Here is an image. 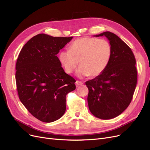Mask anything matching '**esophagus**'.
<instances>
[{
	"mask_svg": "<svg viewBox=\"0 0 150 150\" xmlns=\"http://www.w3.org/2000/svg\"><path fill=\"white\" fill-rule=\"evenodd\" d=\"M83 84V83L81 82V81H77L76 82V87H78V86L82 85Z\"/></svg>",
	"mask_w": 150,
	"mask_h": 150,
	"instance_id": "1",
	"label": "esophagus"
}]
</instances>
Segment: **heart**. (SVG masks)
Listing matches in <instances>:
<instances>
[{"label": "heart", "mask_w": 150, "mask_h": 150, "mask_svg": "<svg viewBox=\"0 0 150 150\" xmlns=\"http://www.w3.org/2000/svg\"><path fill=\"white\" fill-rule=\"evenodd\" d=\"M112 47L106 39L83 38L71 44L69 50H62L58 59L64 71L71 74L79 64L76 72L79 78L101 74L110 64Z\"/></svg>", "instance_id": "heart-1"}]
</instances>
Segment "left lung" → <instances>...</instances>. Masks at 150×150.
Returning a JSON list of instances; mask_svg holds the SVG:
<instances>
[{
  "label": "left lung",
  "mask_w": 150,
  "mask_h": 150,
  "mask_svg": "<svg viewBox=\"0 0 150 150\" xmlns=\"http://www.w3.org/2000/svg\"><path fill=\"white\" fill-rule=\"evenodd\" d=\"M94 36L108 39L112 56L101 74L86 82L88 106L94 116L110 120L121 114L131 101L137 83L136 59L129 47L116 34L106 31Z\"/></svg>",
  "instance_id": "obj_1"
}]
</instances>
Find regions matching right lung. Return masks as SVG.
<instances>
[{
  "label": "right lung",
  "mask_w": 150,
  "mask_h": 150,
  "mask_svg": "<svg viewBox=\"0 0 150 150\" xmlns=\"http://www.w3.org/2000/svg\"><path fill=\"white\" fill-rule=\"evenodd\" d=\"M72 37L39 34L22 47L16 62V81L19 98L30 114L51 122L66 111V97L76 89L75 79L66 74L57 54Z\"/></svg>",
  "instance_id": "obj_1"
}]
</instances>
